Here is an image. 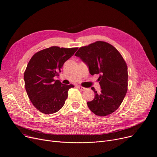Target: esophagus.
I'll list each match as a JSON object with an SVG mask.
<instances>
[{"label":"esophagus","instance_id":"1","mask_svg":"<svg viewBox=\"0 0 157 157\" xmlns=\"http://www.w3.org/2000/svg\"><path fill=\"white\" fill-rule=\"evenodd\" d=\"M78 89H79L82 91H84V90H86L87 89V88H85V87L80 86H78Z\"/></svg>","mask_w":157,"mask_h":157}]
</instances>
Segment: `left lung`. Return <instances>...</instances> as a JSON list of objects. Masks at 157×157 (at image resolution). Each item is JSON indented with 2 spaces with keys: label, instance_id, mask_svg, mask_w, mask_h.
Masks as SVG:
<instances>
[{
  "label": "left lung",
  "instance_id": "obj_1",
  "mask_svg": "<svg viewBox=\"0 0 157 157\" xmlns=\"http://www.w3.org/2000/svg\"><path fill=\"white\" fill-rule=\"evenodd\" d=\"M75 56L87 65L91 75H100L98 80L101 91L98 93L91 87L95 97L87 103L89 109L100 117L113 113L128 90V67L120 52L107 42L97 41L80 47Z\"/></svg>",
  "mask_w": 157,
  "mask_h": 157
}]
</instances>
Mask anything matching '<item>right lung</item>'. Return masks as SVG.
<instances>
[{
  "mask_svg": "<svg viewBox=\"0 0 157 157\" xmlns=\"http://www.w3.org/2000/svg\"><path fill=\"white\" fill-rule=\"evenodd\" d=\"M78 49L50 47L37 52L29 60L24 73L25 89L39 112L52 114L64 105L68 90L75 86L63 84L54 78L59 76L64 63Z\"/></svg>",
  "mask_w": 157,
  "mask_h": 157,
  "instance_id": "add662e5",
  "label": "right lung"
}]
</instances>
